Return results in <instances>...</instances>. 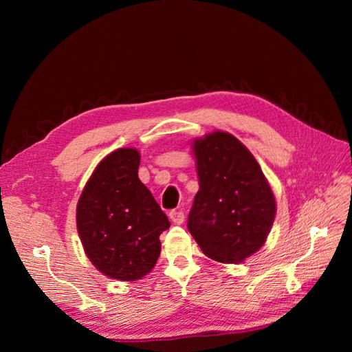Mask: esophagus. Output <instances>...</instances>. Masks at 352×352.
Here are the masks:
<instances>
[{"label": "esophagus", "instance_id": "34e87169", "mask_svg": "<svg viewBox=\"0 0 352 352\" xmlns=\"http://www.w3.org/2000/svg\"><path fill=\"white\" fill-rule=\"evenodd\" d=\"M170 220H172L175 225H182V223L185 221V216H184V211L180 210H173L170 211Z\"/></svg>", "mask_w": 352, "mask_h": 352}]
</instances>
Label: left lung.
<instances>
[{
    "instance_id": "obj_1",
    "label": "left lung",
    "mask_w": 352,
    "mask_h": 352,
    "mask_svg": "<svg viewBox=\"0 0 352 352\" xmlns=\"http://www.w3.org/2000/svg\"><path fill=\"white\" fill-rule=\"evenodd\" d=\"M199 190L188 229L208 258L241 263L267 239L276 216L272 188L248 148L216 131L192 144Z\"/></svg>"
}]
</instances>
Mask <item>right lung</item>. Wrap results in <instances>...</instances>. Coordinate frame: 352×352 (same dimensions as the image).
<instances>
[{"label": "right lung", "mask_w": 352, "mask_h": 352, "mask_svg": "<svg viewBox=\"0 0 352 352\" xmlns=\"http://www.w3.org/2000/svg\"><path fill=\"white\" fill-rule=\"evenodd\" d=\"M141 155L119 148L94 170L78 201L76 225L91 263L107 278L132 282L155 265L170 221L138 177Z\"/></svg>", "instance_id": "1"}]
</instances>
